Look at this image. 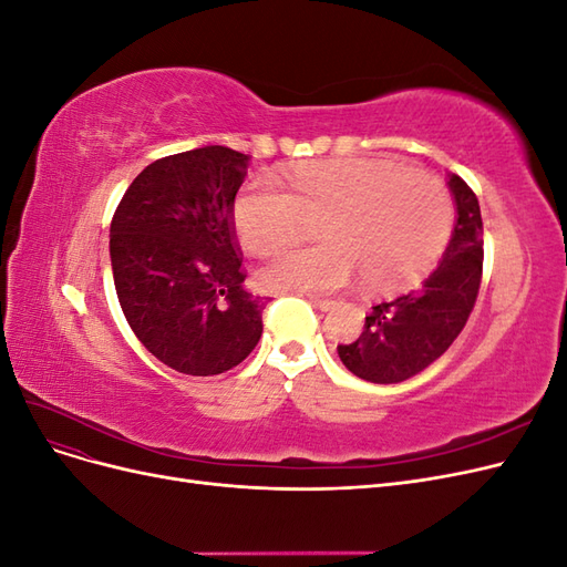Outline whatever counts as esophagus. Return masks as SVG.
<instances>
[{"mask_svg": "<svg viewBox=\"0 0 567 567\" xmlns=\"http://www.w3.org/2000/svg\"><path fill=\"white\" fill-rule=\"evenodd\" d=\"M310 302L317 307V310H321V312H329V310H333V300H326V298H317V296H310Z\"/></svg>", "mask_w": 567, "mask_h": 567, "instance_id": "1", "label": "esophagus"}]
</instances>
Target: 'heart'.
<instances>
[{
  "mask_svg": "<svg viewBox=\"0 0 567 567\" xmlns=\"http://www.w3.org/2000/svg\"><path fill=\"white\" fill-rule=\"evenodd\" d=\"M290 194L267 179L234 200V225L252 252L296 244L307 225L323 246L286 250L262 267L271 290L329 293L352 281L354 269L371 288L416 281L431 267L454 225L452 196L435 175L371 158L305 165L288 177Z\"/></svg>",
  "mask_w": 567,
  "mask_h": 567,
  "instance_id": "b5f03b06",
  "label": "heart"
}]
</instances>
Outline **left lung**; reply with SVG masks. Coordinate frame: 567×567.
Returning <instances> with one entry per match:
<instances>
[{
    "label": "left lung",
    "instance_id": "obj_1",
    "mask_svg": "<svg viewBox=\"0 0 567 567\" xmlns=\"http://www.w3.org/2000/svg\"><path fill=\"white\" fill-rule=\"evenodd\" d=\"M456 203L452 241L425 281L371 307L364 331L338 346L340 362L369 383H402L450 350L466 326L483 279V217L473 188L450 175Z\"/></svg>",
    "mask_w": 567,
    "mask_h": 567
}]
</instances>
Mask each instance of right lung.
Instances as JSON below:
<instances>
[{
	"instance_id": "obj_1",
	"label": "right lung",
	"mask_w": 567,
	"mask_h": 567,
	"mask_svg": "<svg viewBox=\"0 0 567 567\" xmlns=\"http://www.w3.org/2000/svg\"><path fill=\"white\" fill-rule=\"evenodd\" d=\"M250 156L227 146L175 153L142 169L111 221V267L134 336L163 364L217 375L262 336L267 298L244 290L234 198Z\"/></svg>"
}]
</instances>
